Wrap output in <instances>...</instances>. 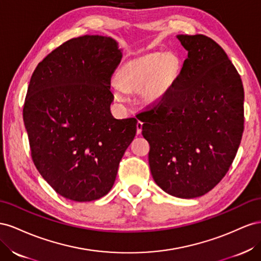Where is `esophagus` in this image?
Segmentation results:
<instances>
[{
    "label": "esophagus",
    "mask_w": 261,
    "mask_h": 261,
    "mask_svg": "<svg viewBox=\"0 0 261 261\" xmlns=\"http://www.w3.org/2000/svg\"><path fill=\"white\" fill-rule=\"evenodd\" d=\"M142 126H143V122L138 121V123H137V133H138V135H140V133L142 132Z\"/></svg>",
    "instance_id": "esophagus-1"
}]
</instances>
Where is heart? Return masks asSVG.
Instances as JSON below:
<instances>
[{
    "label": "heart",
    "mask_w": 261,
    "mask_h": 261,
    "mask_svg": "<svg viewBox=\"0 0 261 261\" xmlns=\"http://www.w3.org/2000/svg\"><path fill=\"white\" fill-rule=\"evenodd\" d=\"M177 61L169 55L151 54L124 63L113 85L117 100H126L125 91L142 92L146 101L160 99L167 92L177 74Z\"/></svg>",
    "instance_id": "1"
}]
</instances>
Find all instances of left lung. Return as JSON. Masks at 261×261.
Here are the masks:
<instances>
[{
  "label": "left lung",
  "instance_id": "8db88e82",
  "mask_svg": "<svg viewBox=\"0 0 261 261\" xmlns=\"http://www.w3.org/2000/svg\"><path fill=\"white\" fill-rule=\"evenodd\" d=\"M188 51L162 97L137 117L154 181L169 195H205L226 175L244 132V87L225 51L204 35H178Z\"/></svg>",
  "mask_w": 261,
  "mask_h": 261
}]
</instances>
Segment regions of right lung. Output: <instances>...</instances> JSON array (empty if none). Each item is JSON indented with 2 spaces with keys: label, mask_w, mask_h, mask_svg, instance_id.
Segmentation results:
<instances>
[{
  "label": "right lung",
  "mask_w": 261,
  "mask_h": 261,
  "mask_svg": "<svg viewBox=\"0 0 261 261\" xmlns=\"http://www.w3.org/2000/svg\"><path fill=\"white\" fill-rule=\"evenodd\" d=\"M121 58L113 38L86 35L50 52L29 82L23 118L32 159L66 199L87 202L107 195L136 136V118L110 113V81Z\"/></svg>",
  "instance_id": "1"
}]
</instances>
